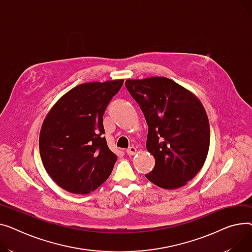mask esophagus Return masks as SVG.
Listing matches in <instances>:
<instances>
[{"mask_svg": "<svg viewBox=\"0 0 252 252\" xmlns=\"http://www.w3.org/2000/svg\"><path fill=\"white\" fill-rule=\"evenodd\" d=\"M126 154L128 156H134L136 154V149H135L134 146H130V147H128V149L126 150Z\"/></svg>", "mask_w": 252, "mask_h": 252, "instance_id": "obj_1", "label": "esophagus"}]
</instances>
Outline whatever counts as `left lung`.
Here are the masks:
<instances>
[{
	"label": "left lung",
	"instance_id": "1",
	"mask_svg": "<svg viewBox=\"0 0 252 252\" xmlns=\"http://www.w3.org/2000/svg\"><path fill=\"white\" fill-rule=\"evenodd\" d=\"M127 91L149 126L146 150L156 159L145 177L165 189L185 185L202 168L210 147V123L199 99L166 77L128 79Z\"/></svg>",
	"mask_w": 252,
	"mask_h": 252
}]
</instances>
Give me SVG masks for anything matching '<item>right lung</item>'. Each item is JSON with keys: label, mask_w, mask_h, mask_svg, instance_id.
<instances>
[{"label": "right lung", "mask_w": 252, "mask_h": 252, "mask_svg": "<svg viewBox=\"0 0 252 252\" xmlns=\"http://www.w3.org/2000/svg\"><path fill=\"white\" fill-rule=\"evenodd\" d=\"M123 82L77 85L55 103L42 123L39 153L43 167L71 193H91L113 171L117 156L103 137L102 116Z\"/></svg>", "instance_id": "1"}]
</instances>
